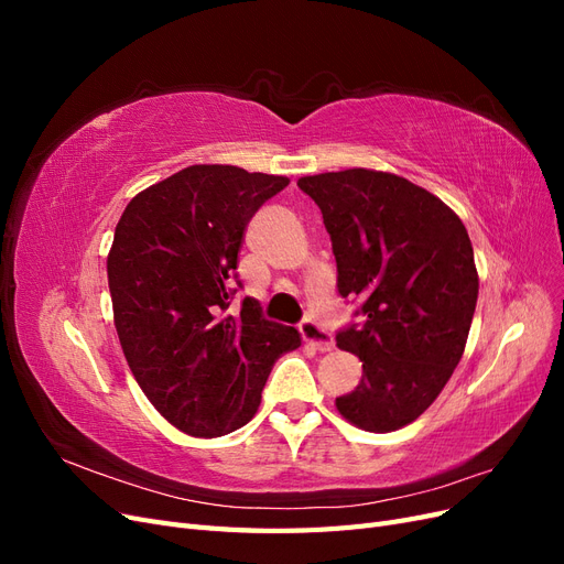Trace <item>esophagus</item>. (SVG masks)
Returning <instances> with one entry per match:
<instances>
[{
	"mask_svg": "<svg viewBox=\"0 0 564 564\" xmlns=\"http://www.w3.org/2000/svg\"><path fill=\"white\" fill-rule=\"evenodd\" d=\"M299 332H301V336H303V340L305 344H311V346H315L317 350H332L334 348V338H332V334L322 327L319 322H315L313 317H305L301 324H299Z\"/></svg>",
	"mask_w": 564,
	"mask_h": 564,
	"instance_id": "34e87169",
	"label": "esophagus"
}]
</instances>
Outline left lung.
<instances>
[{
	"mask_svg": "<svg viewBox=\"0 0 564 564\" xmlns=\"http://www.w3.org/2000/svg\"><path fill=\"white\" fill-rule=\"evenodd\" d=\"M299 187L332 237L338 294L362 301V322L336 334L362 360V381L336 409L362 431H398L435 402L464 355L480 286L466 226L395 174L346 169Z\"/></svg>",
	"mask_w": 564,
	"mask_h": 564,
	"instance_id": "8db88e82",
	"label": "left lung"
}]
</instances>
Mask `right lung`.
<instances>
[{
	"instance_id": "add662e5",
	"label": "right lung",
	"mask_w": 564,
	"mask_h": 564,
	"mask_svg": "<svg viewBox=\"0 0 564 564\" xmlns=\"http://www.w3.org/2000/svg\"><path fill=\"white\" fill-rule=\"evenodd\" d=\"M289 178L195 164L135 195L115 228L108 284L119 344L145 398L178 431L242 429L280 355L301 334L245 299L230 315L237 251L251 216Z\"/></svg>"
}]
</instances>
